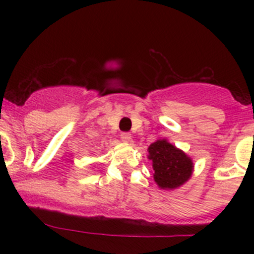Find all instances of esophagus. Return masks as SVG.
Returning a JSON list of instances; mask_svg holds the SVG:
<instances>
[{
	"label": "esophagus",
	"instance_id": "obj_1",
	"mask_svg": "<svg viewBox=\"0 0 254 254\" xmlns=\"http://www.w3.org/2000/svg\"><path fill=\"white\" fill-rule=\"evenodd\" d=\"M121 138H122V141L125 142V143H129V142H131V133L122 132L121 133Z\"/></svg>",
	"mask_w": 254,
	"mask_h": 254
}]
</instances>
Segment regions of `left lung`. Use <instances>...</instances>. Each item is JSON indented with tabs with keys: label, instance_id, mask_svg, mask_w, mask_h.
<instances>
[{
	"label": "left lung",
	"instance_id": "1",
	"mask_svg": "<svg viewBox=\"0 0 254 254\" xmlns=\"http://www.w3.org/2000/svg\"><path fill=\"white\" fill-rule=\"evenodd\" d=\"M148 159L153 166L154 180L161 190H176L193 173L191 157L166 138L157 139L148 147Z\"/></svg>",
	"mask_w": 254,
	"mask_h": 254
}]
</instances>
